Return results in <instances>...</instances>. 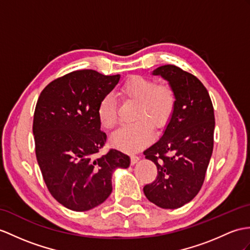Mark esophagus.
Instances as JSON below:
<instances>
[{
	"instance_id": "34e87169",
	"label": "esophagus",
	"mask_w": 250,
	"mask_h": 250,
	"mask_svg": "<svg viewBox=\"0 0 250 250\" xmlns=\"http://www.w3.org/2000/svg\"><path fill=\"white\" fill-rule=\"evenodd\" d=\"M139 160H140V157H139V156H137V155H131V157H130V162H131V164H136Z\"/></svg>"
}]
</instances>
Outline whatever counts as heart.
<instances>
[{
  "instance_id": "heart-1",
  "label": "heart",
  "mask_w": 250,
  "mask_h": 250,
  "mask_svg": "<svg viewBox=\"0 0 250 250\" xmlns=\"http://www.w3.org/2000/svg\"><path fill=\"white\" fill-rule=\"evenodd\" d=\"M121 99L137 103L133 121L137 123L119 129L111 138L112 143L124 150H137L147 145L153 132L166 126L175 109L176 94L171 84L157 83L154 78L132 76L122 84L119 90ZM97 114L101 124L112 129L118 124V107L114 97L106 94L100 102Z\"/></svg>"
}]
</instances>
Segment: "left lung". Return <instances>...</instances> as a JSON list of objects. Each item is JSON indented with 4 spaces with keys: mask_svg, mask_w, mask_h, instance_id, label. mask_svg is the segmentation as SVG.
Returning a JSON list of instances; mask_svg holds the SVG:
<instances>
[{
    "mask_svg": "<svg viewBox=\"0 0 250 250\" xmlns=\"http://www.w3.org/2000/svg\"><path fill=\"white\" fill-rule=\"evenodd\" d=\"M153 74L161 75L173 87L176 105L163 136L144 150L158 174L143 191L160 208L177 209L203 187L214 142V110L208 91L191 73L166 64Z\"/></svg>",
    "mask_w": 250,
    "mask_h": 250,
    "instance_id": "1",
    "label": "left lung"
}]
</instances>
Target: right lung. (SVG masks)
Here are the masks:
<instances>
[{
    "instance_id": "1",
    "label": "right lung",
    "mask_w": 250,
    "mask_h": 250,
    "mask_svg": "<svg viewBox=\"0 0 250 250\" xmlns=\"http://www.w3.org/2000/svg\"><path fill=\"white\" fill-rule=\"evenodd\" d=\"M120 81L94 70H77L42 90L33 122L36 157L48 191L73 211H87L112 192L111 176L130 159L110 148L99 156L107 136L97 114L102 97Z\"/></svg>"
}]
</instances>
